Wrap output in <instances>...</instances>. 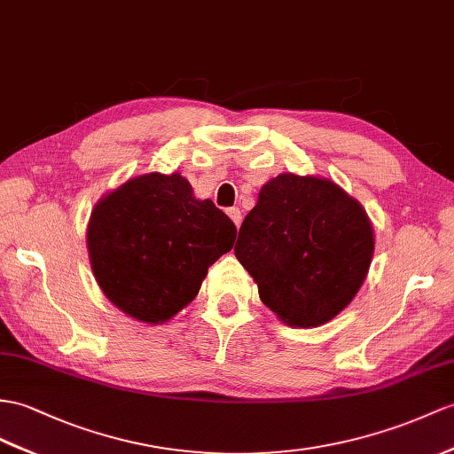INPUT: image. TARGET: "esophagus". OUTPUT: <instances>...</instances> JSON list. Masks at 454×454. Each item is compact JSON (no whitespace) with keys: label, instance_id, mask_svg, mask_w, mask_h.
Wrapping results in <instances>:
<instances>
[{"label":"esophagus","instance_id":"obj_1","mask_svg":"<svg viewBox=\"0 0 454 454\" xmlns=\"http://www.w3.org/2000/svg\"><path fill=\"white\" fill-rule=\"evenodd\" d=\"M227 215L233 219V223L237 225V227H240V221H242V215H240V209L239 207H229L227 209Z\"/></svg>","mask_w":454,"mask_h":454}]
</instances>
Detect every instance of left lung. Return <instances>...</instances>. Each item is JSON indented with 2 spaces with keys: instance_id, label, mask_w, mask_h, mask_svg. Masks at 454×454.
Returning a JSON list of instances; mask_svg holds the SVG:
<instances>
[{
  "instance_id": "left-lung-1",
  "label": "left lung",
  "mask_w": 454,
  "mask_h": 454,
  "mask_svg": "<svg viewBox=\"0 0 454 454\" xmlns=\"http://www.w3.org/2000/svg\"><path fill=\"white\" fill-rule=\"evenodd\" d=\"M373 247L356 198L325 176L281 173L262 186L242 221L235 256L283 324L317 327L356 296Z\"/></svg>"
}]
</instances>
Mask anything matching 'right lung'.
Masks as SVG:
<instances>
[{
	"instance_id": "obj_1",
	"label": "right lung",
	"mask_w": 454,
	"mask_h": 454,
	"mask_svg": "<svg viewBox=\"0 0 454 454\" xmlns=\"http://www.w3.org/2000/svg\"><path fill=\"white\" fill-rule=\"evenodd\" d=\"M237 227L198 200L181 173L132 176L94 206L86 229L92 273L107 301L142 324H165L233 248Z\"/></svg>"
}]
</instances>
